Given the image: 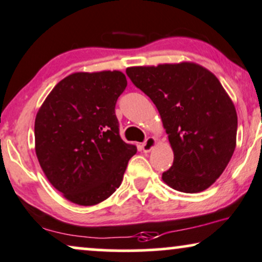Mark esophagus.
Listing matches in <instances>:
<instances>
[{
  "label": "esophagus",
  "instance_id": "1",
  "mask_svg": "<svg viewBox=\"0 0 262 262\" xmlns=\"http://www.w3.org/2000/svg\"><path fill=\"white\" fill-rule=\"evenodd\" d=\"M155 145H156V139H155V138L149 137L146 140L144 141L143 144H141V150H143L144 152H150V151L152 150L154 147H155Z\"/></svg>",
  "mask_w": 262,
  "mask_h": 262
}]
</instances>
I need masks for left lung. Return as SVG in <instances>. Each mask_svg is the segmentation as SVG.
Listing matches in <instances>:
<instances>
[{
  "instance_id": "left-lung-1",
  "label": "left lung",
  "mask_w": 262,
  "mask_h": 262,
  "mask_svg": "<svg viewBox=\"0 0 262 262\" xmlns=\"http://www.w3.org/2000/svg\"><path fill=\"white\" fill-rule=\"evenodd\" d=\"M125 72L155 103L168 134L174 160L162 181L183 193L211 187L232 159L238 127L235 107L216 75L194 62Z\"/></svg>"
}]
</instances>
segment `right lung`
<instances>
[{
    "label": "right lung",
    "instance_id": "add662e5",
    "mask_svg": "<svg viewBox=\"0 0 262 262\" xmlns=\"http://www.w3.org/2000/svg\"><path fill=\"white\" fill-rule=\"evenodd\" d=\"M127 86L119 71L77 72L62 79L35 118V152L66 199L93 206L115 193L137 146L119 137L115 107Z\"/></svg>",
    "mask_w": 262,
    "mask_h": 262
}]
</instances>
